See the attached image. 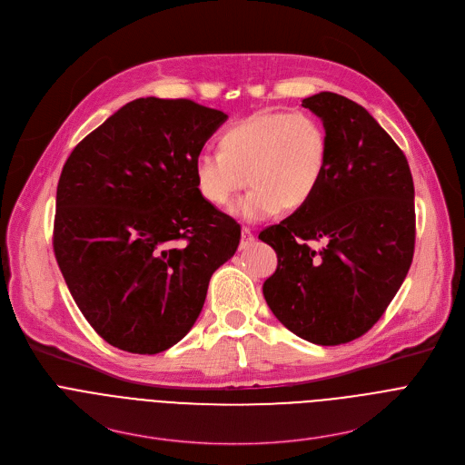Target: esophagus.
I'll return each mask as SVG.
<instances>
[{
	"mask_svg": "<svg viewBox=\"0 0 465 465\" xmlns=\"http://www.w3.org/2000/svg\"><path fill=\"white\" fill-rule=\"evenodd\" d=\"M253 242H255V237H253L252 230L250 228H242V232H241V250L250 248Z\"/></svg>",
	"mask_w": 465,
	"mask_h": 465,
	"instance_id": "esophagus-1",
	"label": "esophagus"
}]
</instances>
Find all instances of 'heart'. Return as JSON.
<instances>
[{
  "label": "heart",
  "instance_id": "obj_1",
  "mask_svg": "<svg viewBox=\"0 0 465 465\" xmlns=\"http://www.w3.org/2000/svg\"><path fill=\"white\" fill-rule=\"evenodd\" d=\"M219 153L198 154L194 187L215 208L228 206L248 182L233 213L261 221L303 208L318 193L329 167L325 126L303 112H261L228 126Z\"/></svg>",
  "mask_w": 465,
  "mask_h": 465
}]
</instances>
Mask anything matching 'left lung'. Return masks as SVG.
Segmentation results:
<instances>
[{"label":"left lung","mask_w":465,"mask_h":465,"mask_svg":"<svg viewBox=\"0 0 465 465\" xmlns=\"http://www.w3.org/2000/svg\"><path fill=\"white\" fill-rule=\"evenodd\" d=\"M302 106L327 130L329 167L303 208L259 233L278 253L262 294L294 335L339 346L373 327L409 274L414 182L403 151L366 108L333 92Z\"/></svg>","instance_id":"8db88e82"}]
</instances>
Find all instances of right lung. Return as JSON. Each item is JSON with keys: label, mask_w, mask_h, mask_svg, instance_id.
Returning <instances> with one entry per match:
<instances>
[{"label": "right lung", "mask_w": 465, "mask_h": 465, "mask_svg": "<svg viewBox=\"0 0 465 465\" xmlns=\"http://www.w3.org/2000/svg\"><path fill=\"white\" fill-rule=\"evenodd\" d=\"M228 119L191 99L142 97L88 134L56 187L53 250L77 307L114 348L180 342L241 226L198 194L193 165Z\"/></svg>", "instance_id": "add662e5"}]
</instances>
